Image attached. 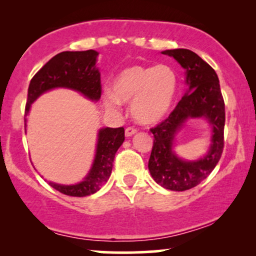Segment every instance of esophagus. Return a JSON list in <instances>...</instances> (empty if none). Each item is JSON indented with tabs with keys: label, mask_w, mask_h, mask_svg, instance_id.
<instances>
[{
	"label": "esophagus",
	"mask_w": 256,
	"mask_h": 256,
	"mask_svg": "<svg viewBox=\"0 0 256 256\" xmlns=\"http://www.w3.org/2000/svg\"><path fill=\"white\" fill-rule=\"evenodd\" d=\"M136 132H138V129H136L135 127H128V128H126V136H132V135H134Z\"/></svg>",
	"instance_id": "obj_1"
}]
</instances>
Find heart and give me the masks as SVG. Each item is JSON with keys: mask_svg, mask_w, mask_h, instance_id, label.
<instances>
[{"mask_svg": "<svg viewBox=\"0 0 256 256\" xmlns=\"http://www.w3.org/2000/svg\"><path fill=\"white\" fill-rule=\"evenodd\" d=\"M178 78L168 65H132L124 68L113 82V93L104 96L108 110L122 102H132V114L141 124H155L169 112L177 93Z\"/></svg>", "mask_w": 256, "mask_h": 256, "instance_id": "b5f03b06", "label": "heart"}]
</instances>
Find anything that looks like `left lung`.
Instances as JSON below:
<instances>
[{"mask_svg":"<svg viewBox=\"0 0 256 256\" xmlns=\"http://www.w3.org/2000/svg\"><path fill=\"white\" fill-rule=\"evenodd\" d=\"M162 54L174 57L186 71L188 90L166 120L150 128L154 144L148 168L154 180L160 186L171 191H185L204 180L222 157L225 102L216 71L197 54L188 48L166 50ZM188 117L208 118L214 129L208 155L192 162L180 160L172 152L174 135Z\"/></svg>","mask_w":256,"mask_h":256,"instance_id":"8db88e82","label":"left lung"}]
</instances>
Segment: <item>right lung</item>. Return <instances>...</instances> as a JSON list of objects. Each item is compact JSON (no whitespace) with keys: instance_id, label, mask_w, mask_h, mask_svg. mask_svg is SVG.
<instances>
[{"instance_id":"1","label":"right lung","mask_w":256,"mask_h":256,"mask_svg":"<svg viewBox=\"0 0 256 256\" xmlns=\"http://www.w3.org/2000/svg\"><path fill=\"white\" fill-rule=\"evenodd\" d=\"M98 52L64 51L51 58L31 79L28 88L26 116L31 104L40 94L56 87H66L78 90L90 100L98 101L101 96V80L96 66ZM124 141V128H104L99 130L96 158L87 177L76 185H60L50 182L52 188L66 196L86 197L96 194L106 183L113 169L115 154Z\"/></svg>"}]
</instances>
